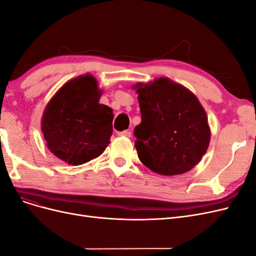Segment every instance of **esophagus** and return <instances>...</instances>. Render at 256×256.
<instances>
[{
	"label": "esophagus",
	"instance_id": "1",
	"mask_svg": "<svg viewBox=\"0 0 256 256\" xmlns=\"http://www.w3.org/2000/svg\"><path fill=\"white\" fill-rule=\"evenodd\" d=\"M118 136H125V138H130L131 136V131H129V130L120 131V132H118Z\"/></svg>",
	"mask_w": 256,
	"mask_h": 256
}]
</instances>
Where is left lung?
Wrapping results in <instances>:
<instances>
[{"mask_svg":"<svg viewBox=\"0 0 256 256\" xmlns=\"http://www.w3.org/2000/svg\"><path fill=\"white\" fill-rule=\"evenodd\" d=\"M132 90L142 115L134 132L138 159L160 175L190 171L210 142L207 115L196 96L168 78L138 82Z\"/></svg>","mask_w":256,"mask_h":256,"instance_id":"8db88e82","label":"left lung"}]
</instances>
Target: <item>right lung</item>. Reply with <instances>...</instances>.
Wrapping results in <instances>:
<instances>
[{"label": "right lung", "instance_id": "obj_1", "mask_svg": "<svg viewBox=\"0 0 256 256\" xmlns=\"http://www.w3.org/2000/svg\"><path fill=\"white\" fill-rule=\"evenodd\" d=\"M102 95L94 76L86 74L66 82L44 108L42 131L47 147L66 164H86L109 145L114 114L99 104Z\"/></svg>", "mask_w": 256, "mask_h": 256}]
</instances>
